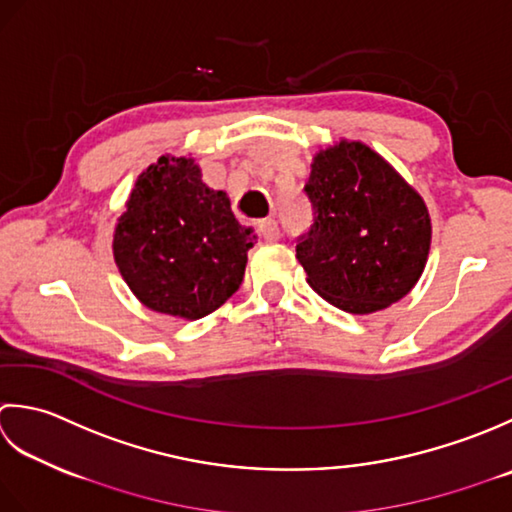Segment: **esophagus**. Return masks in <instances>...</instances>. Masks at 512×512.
Instances as JSON below:
<instances>
[{
  "label": "esophagus",
  "mask_w": 512,
  "mask_h": 512,
  "mask_svg": "<svg viewBox=\"0 0 512 512\" xmlns=\"http://www.w3.org/2000/svg\"><path fill=\"white\" fill-rule=\"evenodd\" d=\"M258 229H260V234H263L265 241H269V243H274L280 238V227L274 218H263V221L258 223Z\"/></svg>",
  "instance_id": "34e87169"
}]
</instances>
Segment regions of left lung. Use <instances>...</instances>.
<instances>
[{"label":"left lung","instance_id":"1","mask_svg":"<svg viewBox=\"0 0 512 512\" xmlns=\"http://www.w3.org/2000/svg\"><path fill=\"white\" fill-rule=\"evenodd\" d=\"M305 194L314 225L298 236L296 258L318 296L362 316L409 294L429 258L431 218L378 152L344 139L320 150Z\"/></svg>","mask_w":512,"mask_h":512}]
</instances>
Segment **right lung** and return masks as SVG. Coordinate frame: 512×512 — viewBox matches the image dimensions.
Here are the masks:
<instances>
[{
    "instance_id": "1",
    "label": "right lung",
    "mask_w": 512,
    "mask_h": 512,
    "mask_svg": "<svg viewBox=\"0 0 512 512\" xmlns=\"http://www.w3.org/2000/svg\"><path fill=\"white\" fill-rule=\"evenodd\" d=\"M252 227L201 181L185 156H161L139 174L114 229V263L132 294L159 314L198 320L241 287Z\"/></svg>"
}]
</instances>
